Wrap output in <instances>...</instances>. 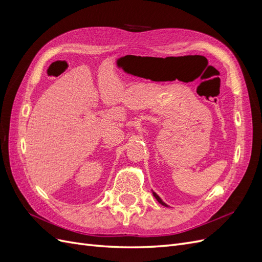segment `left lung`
<instances>
[{
	"mask_svg": "<svg viewBox=\"0 0 262 262\" xmlns=\"http://www.w3.org/2000/svg\"><path fill=\"white\" fill-rule=\"evenodd\" d=\"M153 195H154V196L156 198V200H157L158 202H160V203H161L162 205H164V207H168V205H167V204H166L165 202H163V200H162V199H161V198H160V196H158V195H157V194H156L155 192H153Z\"/></svg>",
	"mask_w": 262,
	"mask_h": 262,
	"instance_id": "8db88e82",
	"label": "left lung"
}]
</instances>
